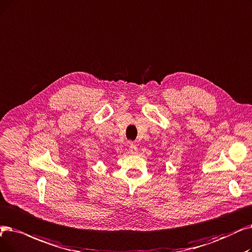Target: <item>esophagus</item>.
Wrapping results in <instances>:
<instances>
[{
    "label": "esophagus",
    "instance_id": "obj_1",
    "mask_svg": "<svg viewBox=\"0 0 252 252\" xmlns=\"http://www.w3.org/2000/svg\"><path fill=\"white\" fill-rule=\"evenodd\" d=\"M128 150H129L130 153H133V155H136V153L138 152V147L135 144H129Z\"/></svg>",
    "mask_w": 252,
    "mask_h": 252
}]
</instances>
